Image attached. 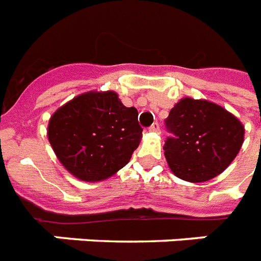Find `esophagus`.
<instances>
[{
    "label": "esophagus",
    "mask_w": 261,
    "mask_h": 261,
    "mask_svg": "<svg viewBox=\"0 0 261 261\" xmlns=\"http://www.w3.org/2000/svg\"><path fill=\"white\" fill-rule=\"evenodd\" d=\"M149 130L153 131V133H160V126H159V123H157V122L153 123V124H151L150 128H149Z\"/></svg>",
    "instance_id": "esophagus-1"
}]
</instances>
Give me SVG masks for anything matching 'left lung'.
<instances>
[{
    "instance_id": "left-lung-1",
    "label": "left lung",
    "mask_w": 261,
    "mask_h": 261,
    "mask_svg": "<svg viewBox=\"0 0 261 261\" xmlns=\"http://www.w3.org/2000/svg\"><path fill=\"white\" fill-rule=\"evenodd\" d=\"M174 137L164 146L167 163L178 178L203 182L226 169L244 143L243 123L208 100L184 97L167 119Z\"/></svg>"
}]
</instances>
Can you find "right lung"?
Masks as SVG:
<instances>
[{"mask_svg": "<svg viewBox=\"0 0 261 261\" xmlns=\"http://www.w3.org/2000/svg\"><path fill=\"white\" fill-rule=\"evenodd\" d=\"M47 137L66 171L83 181H101L130 161L142 138L138 111L114 90H90L59 107Z\"/></svg>", "mask_w": 261, "mask_h": 261, "instance_id": "add662e5", "label": "right lung"}]
</instances>
